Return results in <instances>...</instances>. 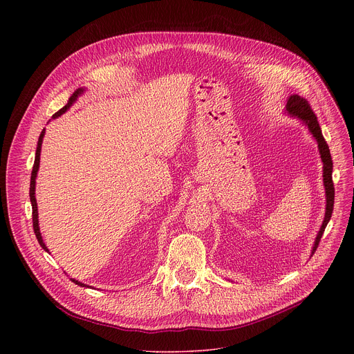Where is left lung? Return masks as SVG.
Listing matches in <instances>:
<instances>
[{"label":"left lung","instance_id":"obj_1","mask_svg":"<svg viewBox=\"0 0 354 354\" xmlns=\"http://www.w3.org/2000/svg\"><path fill=\"white\" fill-rule=\"evenodd\" d=\"M287 112L292 116L299 118L302 122H306V124L308 126L310 131L313 133V136L317 138L318 141V147H319V153H321V158L324 162V185H325V190H326V213H325V218L322 223V227L318 232L315 245H314V252L317 250L319 241L324 235V231L332 217V212H333V203H335V187H333V180H332V169H333V162H332V157H330V151L329 147L322 136L317 115L314 113L311 105L306 97L298 96V95H292L290 96L287 106H286ZM313 252V254H314Z\"/></svg>","mask_w":354,"mask_h":354}]
</instances>
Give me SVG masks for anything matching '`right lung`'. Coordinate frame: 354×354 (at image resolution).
Masks as SVG:
<instances>
[{
	"label": "right lung",
	"mask_w": 354,
	"mask_h": 354,
	"mask_svg": "<svg viewBox=\"0 0 354 354\" xmlns=\"http://www.w3.org/2000/svg\"><path fill=\"white\" fill-rule=\"evenodd\" d=\"M82 92V89H77L68 99V102L64 108H62L59 112H56L53 115V118H59L60 115H63L71 105L74 100L77 99V96ZM43 136H44V130L40 133L39 136V141H37V148H36V157H35V164H33V169H32V176H30V187H29V196H30V203H32V221H33V231H35V235L40 243V246L44 249V250H48L46 248V245L43 243V239H41V235H40V231H39V221H37V205H36V198H35V183H36V174H37V169H39V161H40V147H41V141H43ZM75 284L78 286H82V287H86L84 283H80L77 280H73Z\"/></svg>",
	"instance_id": "add662e5"
}]
</instances>
